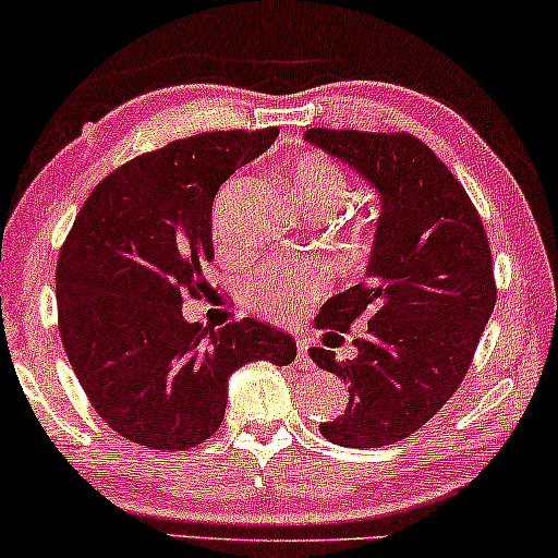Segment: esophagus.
Instances as JSON below:
<instances>
[{
    "instance_id": "34e87169",
    "label": "esophagus",
    "mask_w": 558,
    "mask_h": 558,
    "mask_svg": "<svg viewBox=\"0 0 558 558\" xmlns=\"http://www.w3.org/2000/svg\"><path fill=\"white\" fill-rule=\"evenodd\" d=\"M310 343L307 338H296V353H300V364L307 366L310 364Z\"/></svg>"
}]
</instances>
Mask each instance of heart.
<instances>
[{"mask_svg": "<svg viewBox=\"0 0 558 558\" xmlns=\"http://www.w3.org/2000/svg\"><path fill=\"white\" fill-rule=\"evenodd\" d=\"M287 186L292 197L305 205L310 213L328 215L336 209L349 194L351 179L341 163L323 154H307L294 163L289 171ZM379 213L372 209L364 217H359V235L368 238L376 230ZM217 245H226V238L215 233ZM325 289V271L313 262H262L245 274L241 281L243 300L253 310L274 320H287L313 305Z\"/></svg>", "mask_w": 558, "mask_h": 558, "instance_id": "heart-1", "label": "heart"}]
</instances>
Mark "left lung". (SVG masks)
<instances>
[{"mask_svg": "<svg viewBox=\"0 0 558 558\" xmlns=\"http://www.w3.org/2000/svg\"><path fill=\"white\" fill-rule=\"evenodd\" d=\"M305 137L349 161L381 197L366 279L330 296L315 320L332 343L368 323L353 361L310 349L317 366L351 385L349 408L320 433L338 446H389L428 423L472 366L497 302L489 238L472 197L421 137L332 128Z\"/></svg>", "mask_w": 558, "mask_h": 558, "instance_id": "8db88e82", "label": "left lung"}]
</instances>
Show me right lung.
<instances>
[{
  "instance_id": "add662e5",
  "label": "right lung",
  "mask_w": 558,
  "mask_h": 558,
  "mask_svg": "<svg viewBox=\"0 0 558 558\" xmlns=\"http://www.w3.org/2000/svg\"><path fill=\"white\" fill-rule=\"evenodd\" d=\"M279 128L179 137L94 186L58 253V330L78 385L122 438L184 451L220 428L228 376L248 361L292 364L296 343L256 317L186 323L213 262V202Z\"/></svg>"
}]
</instances>
